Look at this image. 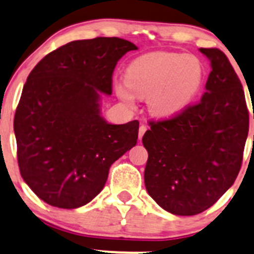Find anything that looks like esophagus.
I'll return each instance as SVG.
<instances>
[{
	"mask_svg": "<svg viewBox=\"0 0 254 254\" xmlns=\"http://www.w3.org/2000/svg\"><path fill=\"white\" fill-rule=\"evenodd\" d=\"M147 131V127L144 125H141L139 126V129H138V138L142 139V137H143L144 132Z\"/></svg>",
	"mask_w": 254,
	"mask_h": 254,
	"instance_id": "34e87169",
	"label": "esophagus"
}]
</instances>
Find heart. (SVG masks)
Here are the masks:
<instances>
[{
    "instance_id": "b5f03b06",
    "label": "heart",
    "mask_w": 254,
    "mask_h": 254,
    "mask_svg": "<svg viewBox=\"0 0 254 254\" xmlns=\"http://www.w3.org/2000/svg\"><path fill=\"white\" fill-rule=\"evenodd\" d=\"M204 77L201 60L190 53L153 52L129 64L125 84L116 86L121 100L132 105L133 96L147 100L157 117H170L186 107L198 93Z\"/></svg>"
}]
</instances>
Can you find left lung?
<instances>
[{"label":"left lung","mask_w":254,"mask_h":254,"mask_svg":"<svg viewBox=\"0 0 254 254\" xmlns=\"http://www.w3.org/2000/svg\"><path fill=\"white\" fill-rule=\"evenodd\" d=\"M199 51L211 61L207 92L168 120L149 121L142 138L147 192L177 216L206 211L233 185L250 127L245 91L227 56L218 48Z\"/></svg>","instance_id":"8db88e82"}]
</instances>
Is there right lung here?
I'll return each instance as SVG.
<instances>
[{"mask_svg":"<svg viewBox=\"0 0 254 254\" xmlns=\"http://www.w3.org/2000/svg\"><path fill=\"white\" fill-rule=\"evenodd\" d=\"M137 50L118 37L72 41L28 74L13 121L21 176L38 198L78 208L102 190L110 167L136 146L138 121L111 125L100 92L112 93L118 60Z\"/></svg>","mask_w":254,"mask_h":254,"instance_id":"1","label":"right lung"}]
</instances>
